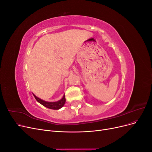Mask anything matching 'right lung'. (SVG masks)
Returning <instances> with one entry per match:
<instances>
[{
  "label": "right lung",
  "instance_id": "obj_1",
  "mask_svg": "<svg viewBox=\"0 0 152 152\" xmlns=\"http://www.w3.org/2000/svg\"><path fill=\"white\" fill-rule=\"evenodd\" d=\"M33 95L34 96L35 98L36 99V100L37 102L40 103L41 104H42L43 106H44L45 107H46L48 108H50L52 110H59L61 108H62L64 104L65 103L66 99H65V95H63V98L60 99L58 101L56 102H45V101H44L42 99H40L39 98L37 97V96L33 93Z\"/></svg>",
  "mask_w": 152,
  "mask_h": 152
}]
</instances>
